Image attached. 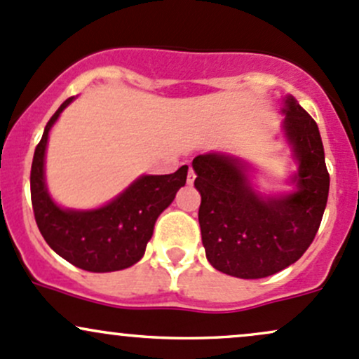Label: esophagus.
Listing matches in <instances>:
<instances>
[{
    "label": "esophagus",
    "mask_w": 359,
    "mask_h": 359,
    "mask_svg": "<svg viewBox=\"0 0 359 359\" xmlns=\"http://www.w3.org/2000/svg\"><path fill=\"white\" fill-rule=\"evenodd\" d=\"M194 179H196V173L192 170V167H189V172H187V184H194Z\"/></svg>",
    "instance_id": "obj_1"
}]
</instances>
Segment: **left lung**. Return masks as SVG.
Here are the masks:
<instances>
[{"mask_svg":"<svg viewBox=\"0 0 359 359\" xmlns=\"http://www.w3.org/2000/svg\"><path fill=\"white\" fill-rule=\"evenodd\" d=\"M285 135L298 160L297 191L262 198L245 167L208 153L192 160L201 194L199 224L208 261L242 279H259L297 262L313 242L329 196V172L317 122L293 97L285 100Z\"/></svg>","mask_w":359,"mask_h":359,"instance_id":"1","label":"left lung"}]
</instances>
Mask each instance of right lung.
Segmentation results:
<instances>
[{"mask_svg":"<svg viewBox=\"0 0 359 359\" xmlns=\"http://www.w3.org/2000/svg\"><path fill=\"white\" fill-rule=\"evenodd\" d=\"M71 100L62 102L50 117L35 148L30 170L35 223L47 245L73 266L90 273L126 269L143 257L156 218L186 184L187 165L168 175L140 177L121 196L98 210H62L47 194L44 156L50 128Z\"/></svg>","mask_w":359,"mask_h":359,"instance_id":"1","label":"right lung"}]
</instances>
